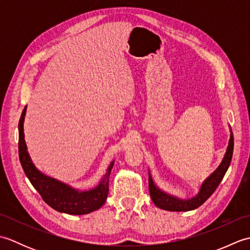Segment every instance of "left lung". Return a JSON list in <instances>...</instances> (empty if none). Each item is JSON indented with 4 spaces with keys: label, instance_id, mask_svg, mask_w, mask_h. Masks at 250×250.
Segmentation results:
<instances>
[{
    "label": "left lung",
    "instance_id": "left-lung-1",
    "mask_svg": "<svg viewBox=\"0 0 250 250\" xmlns=\"http://www.w3.org/2000/svg\"><path fill=\"white\" fill-rule=\"evenodd\" d=\"M230 129V139L228 142V146L224 158L220 162V164L215 171L211 173L209 176H207L203 182L199 186V190L195 195L191 196L189 199H182L178 196L171 194L161 189L155 180L152 178V175L150 173V169L148 168V177H149V193L151 196V200L157 207L164 210L169 211H188L193 210L200 207L204 202L209 198V196L215 192V190L218 187L221 183L222 178L226 175L228 168L230 167V163L232 160L233 155V146H234V140H233V133Z\"/></svg>",
    "mask_w": 250,
    "mask_h": 250
}]
</instances>
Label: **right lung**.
Returning <instances> with one entry per match:
<instances>
[{
	"label": "right lung",
	"mask_w": 250,
	"mask_h": 250,
	"mask_svg": "<svg viewBox=\"0 0 250 250\" xmlns=\"http://www.w3.org/2000/svg\"><path fill=\"white\" fill-rule=\"evenodd\" d=\"M25 113L26 106L22 110L18 125V149L20 163L32 186L39 191V193L47 204L60 213L84 215L101 208L105 204L106 198H107L109 175L115 160L109 163L99 184L94 188L89 190H79L59 179L48 176L35 167L29 155L23 132Z\"/></svg>",
	"instance_id": "1"
}]
</instances>
